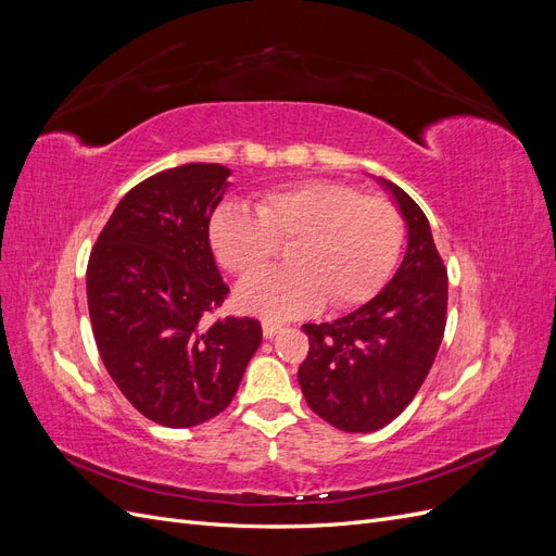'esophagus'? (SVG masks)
<instances>
[{"label":"esophagus","mask_w":556,"mask_h":556,"mask_svg":"<svg viewBox=\"0 0 556 556\" xmlns=\"http://www.w3.org/2000/svg\"><path fill=\"white\" fill-rule=\"evenodd\" d=\"M280 329H282V325H278V323H264V325H262L264 339H274V336H276Z\"/></svg>","instance_id":"34e87169"}]
</instances>
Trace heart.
Listing matches in <instances>:
<instances>
[{
	"label": "heart",
	"instance_id": "b5f03b06",
	"mask_svg": "<svg viewBox=\"0 0 556 556\" xmlns=\"http://www.w3.org/2000/svg\"><path fill=\"white\" fill-rule=\"evenodd\" d=\"M257 215L231 204L217 206L208 223L215 260L248 276L274 257L276 243H290L292 268L245 278L239 306L266 319H288L327 304L352 308L371 299L394 271L403 220L390 199L362 194L341 180H304L268 190Z\"/></svg>",
	"mask_w": 556,
	"mask_h": 556
}]
</instances>
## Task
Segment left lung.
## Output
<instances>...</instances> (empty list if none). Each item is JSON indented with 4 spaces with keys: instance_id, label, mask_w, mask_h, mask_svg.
Wrapping results in <instances>:
<instances>
[{
    "instance_id": "8db88e82",
    "label": "left lung",
    "mask_w": 556,
    "mask_h": 556,
    "mask_svg": "<svg viewBox=\"0 0 556 556\" xmlns=\"http://www.w3.org/2000/svg\"><path fill=\"white\" fill-rule=\"evenodd\" d=\"M408 229L394 278L364 306L333 323L304 325L311 350L299 366L308 406L331 427L368 433L415 399L441 348L447 274L427 215L394 182L378 178Z\"/></svg>"
}]
</instances>
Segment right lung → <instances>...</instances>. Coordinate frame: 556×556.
<instances>
[{
    "mask_svg": "<svg viewBox=\"0 0 556 556\" xmlns=\"http://www.w3.org/2000/svg\"><path fill=\"white\" fill-rule=\"evenodd\" d=\"M229 176L223 164L192 162L146 178L90 252L99 355L131 406L162 427L188 429L223 413L262 343L252 317L201 325L229 292L208 241Z\"/></svg>",
    "mask_w": 556,
    "mask_h": 556,
    "instance_id": "right-lung-1",
    "label": "right lung"
}]
</instances>
